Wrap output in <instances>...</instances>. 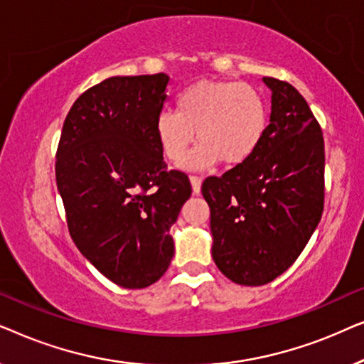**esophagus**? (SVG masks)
Instances as JSON below:
<instances>
[{"label":"esophagus","instance_id":"obj_1","mask_svg":"<svg viewBox=\"0 0 364 364\" xmlns=\"http://www.w3.org/2000/svg\"><path fill=\"white\" fill-rule=\"evenodd\" d=\"M191 183H192V191L193 193H200V187H202V178L197 176H191Z\"/></svg>","mask_w":364,"mask_h":364}]
</instances>
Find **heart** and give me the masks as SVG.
Returning <instances> with one entry per match:
<instances>
[{
	"instance_id": "obj_1",
	"label": "heart",
	"mask_w": 364,
	"mask_h": 364,
	"mask_svg": "<svg viewBox=\"0 0 364 364\" xmlns=\"http://www.w3.org/2000/svg\"><path fill=\"white\" fill-rule=\"evenodd\" d=\"M268 111L260 92L235 81L193 82L178 94L176 112L156 119V136L164 156L181 162L188 147L200 142L186 159L187 168H205L222 161L237 167L250 161L265 137Z\"/></svg>"
}]
</instances>
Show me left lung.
<instances>
[{"instance_id": "1", "label": "left lung", "mask_w": 364, "mask_h": 364, "mask_svg": "<svg viewBox=\"0 0 364 364\" xmlns=\"http://www.w3.org/2000/svg\"><path fill=\"white\" fill-rule=\"evenodd\" d=\"M270 124L250 161L208 177L212 257L228 280L258 287L288 270L320 223L325 141L310 106L291 84L263 77Z\"/></svg>"}]
</instances>
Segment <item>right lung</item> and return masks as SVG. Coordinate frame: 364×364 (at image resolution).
<instances>
[{"mask_svg": "<svg viewBox=\"0 0 364 364\" xmlns=\"http://www.w3.org/2000/svg\"><path fill=\"white\" fill-rule=\"evenodd\" d=\"M168 76H114L81 94L64 121L56 183L79 252L122 288H146L171 265V227L192 193L167 171L156 136Z\"/></svg>", "mask_w": 364, "mask_h": 364, "instance_id": "1", "label": "right lung"}]
</instances>
